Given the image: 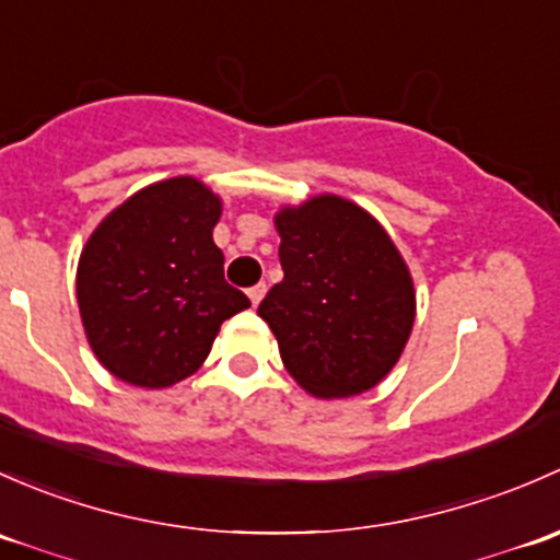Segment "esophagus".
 <instances>
[{
	"instance_id": "34e87169",
	"label": "esophagus",
	"mask_w": 560,
	"mask_h": 560,
	"mask_svg": "<svg viewBox=\"0 0 560 560\" xmlns=\"http://www.w3.org/2000/svg\"><path fill=\"white\" fill-rule=\"evenodd\" d=\"M264 293H267V285H264V282H258V285H253L250 291H247V299H250L253 307H258V302L264 299Z\"/></svg>"
}]
</instances>
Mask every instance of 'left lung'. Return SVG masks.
<instances>
[{
    "mask_svg": "<svg viewBox=\"0 0 560 560\" xmlns=\"http://www.w3.org/2000/svg\"><path fill=\"white\" fill-rule=\"evenodd\" d=\"M282 278L258 304L288 374L315 399L372 390L405 353L415 282L377 218L337 194L275 215Z\"/></svg>",
    "mask_w": 560,
    "mask_h": 560,
    "instance_id": "obj_1",
    "label": "left lung"
}]
</instances>
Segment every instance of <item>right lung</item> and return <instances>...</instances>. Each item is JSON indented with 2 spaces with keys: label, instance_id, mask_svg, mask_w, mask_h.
Instances as JSON below:
<instances>
[{
  "label": "right lung",
  "instance_id": "1",
  "mask_svg": "<svg viewBox=\"0 0 560 560\" xmlns=\"http://www.w3.org/2000/svg\"><path fill=\"white\" fill-rule=\"evenodd\" d=\"M223 201L199 177L151 183L102 218L78 261V307L96 361L137 388L205 364L221 323L250 307L212 242Z\"/></svg>",
  "mask_w": 560,
  "mask_h": 560
}]
</instances>
